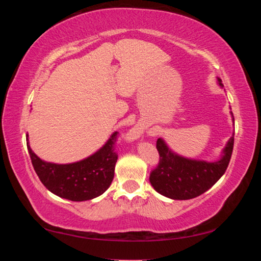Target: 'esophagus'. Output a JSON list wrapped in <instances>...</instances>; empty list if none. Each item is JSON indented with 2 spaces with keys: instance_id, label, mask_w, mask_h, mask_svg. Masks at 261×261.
I'll return each instance as SVG.
<instances>
[{
  "instance_id": "1",
  "label": "esophagus",
  "mask_w": 261,
  "mask_h": 261,
  "mask_svg": "<svg viewBox=\"0 0 261 261\" xmlns=\"http://www.w3.org/2000/svg\"><path fill=\"white\" fill-rule=\"evenodd\" d=\"M132 132H134V134H139V132H140V127H138V126H137V127H135V129L134 130H132Z\"/></svg>"
}]
</instances>
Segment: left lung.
<instances>
[{
  "label": "left lung",
  "instance_id": "left-lung-1",
  "mask_svg": "<svg viewBox=\"0 0 261 261\" xmlns=\"http://www.w3.org/2000/svg\"><path fill=\"white\" fill-rule=\"evenodd\" d=\"M218 85L223 87L220 78H218ZM230 115L233 122L231 112ZM156 148L160 154V162L149 176L152 187L156 192L170 199L188 200L206 192L226 173L232 154L233 134L216 161L197 160L179 155L162 138L158 139Z\"/></svg>",
  "mask_w": 261,
  "mask_h": 261
}]
</instances>
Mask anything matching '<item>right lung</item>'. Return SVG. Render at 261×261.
<instances>
[{
    "mask_svg": "<svg viewBox=\"0 0 261 261\" xmlns=\"http://www.w3.org/2000/svg\"><path fill=\"white\" fill-rule=\"evenodd\" d=\"M115 135L116 132L92 155L72 163L41 160L31 148L29 135L26 144L35 173L51 193L71 201H85L101 196L113 182L117 162V154L113 148Z\"/></svg>",
    "mask_w": 261,
    "mask_h": 261,
    "instance_id": "add662e5",
    "label": "right lung"
}]
</instances>
